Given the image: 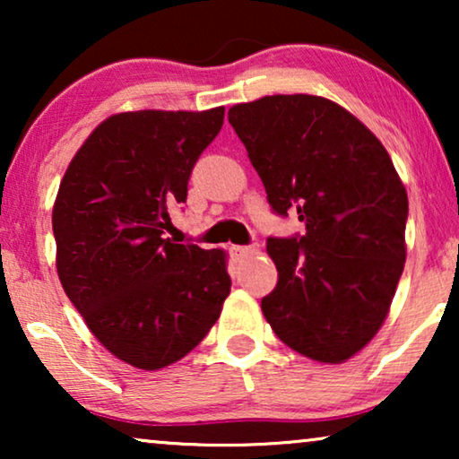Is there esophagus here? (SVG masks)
<instances>
[{
    "label": "esophagus",
    "instance_id": "obj_1",
    "mask_svg": "<svg viewBox=\"0 0 459 459\" xmlns=\"http://www.w3.org/2000/svg\"><path fill=\"white\" fill-rule=\"evenodd\" d=\"M230 253L236 261H242V259H248V256H253L256 253V248L255 247H230Z\"/></svg>",
    "mask_w": 459,
    "mask_h": 459
}]
</instances>
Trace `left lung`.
Wrapping results in <instances>:
<instances>
[{"label": "left lung", "instance_id": "obj_1", "mask_svg": "<svg viewBox=\"0 0 459 459\" xmlns=\"http://www.w3.org/2000/svg\"><path fill=\"white\" fill-rule=\"evenodd\" d=\"M231 127L280 217L303 236L267 238L278 284L261 300L297 353L341 363L385 322L405 263L407 192L385 146L325 98L294 93L236 104Z\"/></svg>", "mask_w": 459, "mask_h": 459}]
</instances>
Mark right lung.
<instances>
[{"mask_svg": "<svg viewBox=\"0 0 459 459\" xmlns=\"http://www.w3.org/2000/svg\"><path fill=\"white\" fill-rule=\"evenodd\" d=\"M225 108L121 112L93 129L56 196V267L93 336L121 361L160 369L186 357L221 313L225 253L165 231Z\"/></svg>", "mask_w": 459, "mask_h": 459, "instance_id": "obj_1", "label": "right lung"}]
</instances>
